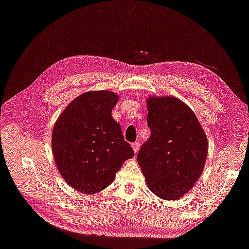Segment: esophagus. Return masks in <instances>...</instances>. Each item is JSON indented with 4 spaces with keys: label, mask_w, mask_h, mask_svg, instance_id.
Here are the masks:
<instances>
[{
    "label": "esophagus",
    "mask_w": 249,
    "mask_h": 249,
    "mask_svg": "<svg viewBox=\"0 0 249 249\" xmlns=\"http://www.w3.org/2000/svg\"><path fill=\"white\" fill-rule=\"evenodd\" d=\"M132 147L134 149V153L137 154V152H139V148H140V143L139 142H135V143L132 144Z\"/></svg>",
    "instance_id": "esophagus-1"
}]
</instances>
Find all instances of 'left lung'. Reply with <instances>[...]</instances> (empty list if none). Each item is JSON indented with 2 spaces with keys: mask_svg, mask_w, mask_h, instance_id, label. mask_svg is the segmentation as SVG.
<instances>
[{
  "mask_svg": "<svg viewBox=\"0 0 249 249\" xmlns=\"http://www.w3.org/2000/svg\"><path fill=\"white\" fill-rule=\"evenodd\" d=\"M151 137L137 161L148 187L166 200L179 199L202 175L208 153L206 135L191 107L173 96L149 97Z\"/></svg>",
  "mask_w": 249,
  "mask_h": 249,
  "instance_id": "obj_1",
  "label": "left lung"
}]
</instances>
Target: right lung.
<instances>
[{
  "label": "right lung",
  "mask_w": 249,
  "mask_h": 249,
  "mask_svg": "<svg viewBox=\"0 0 249 249\" xmlns=\"http://www.w3.org/2000/svg\"><path fill=\"white\" fill-rule=\"evenodd\" d=\"M118 95L109 90L86 92L66 106L55 122L52 149L56 167L75 191H103L134 151L112 117Z\"/></svg>",
  "instance_id": "add662e5"
}]
</instances>
